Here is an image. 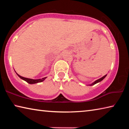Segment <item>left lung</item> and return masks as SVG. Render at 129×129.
Masks as SVG:
<instances>
[{"label": "left lung", "instance_id": "obj_1", "mask_svg": "<svg viewBox=\"0 0 129 129\" xmlns=\"http://www.w3.org/2000/svg\"><path fill=\"white\" fill-rule=\"evenodd\" d=\"M106 75H105L104 76H103V77H101V78H100V79L97 80H96L95 82H94L92 84H91V85H94V84H97V83H98V82H100V81H102V80H104V79L105 77L106 76Z\"/></svg>", "mask_w": 129, "mask_h": 129}]
</instances>
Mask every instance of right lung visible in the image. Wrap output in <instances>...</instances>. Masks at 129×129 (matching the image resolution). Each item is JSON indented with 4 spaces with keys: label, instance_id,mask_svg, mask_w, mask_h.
I'll use <instances>...</instances> for the list:
<instances>
[{
    "label": "right lung",
    "instance_id": "add662e5",
    "mask_svg": "<svg viewBox=\"0 0 129 129\" xmlns=\"http://www.w3.org/2000/svg\"><path fill=\"white\" fill-rule=\"evenodd\" d=\"M17 76H19V77L21 78V79L24 80V81H25L26 82H27L28 83H29L30 84H36V83H38V82H41L43 81L44 80L45 78L47 77H44L43 78H41V79H37V80H34V79H30V78H25V77H22V76H21L20 75H19L17 73Z\"/></svg>",
    "mask_w": 129,
    "mask_h": 129
}]
</instances>
